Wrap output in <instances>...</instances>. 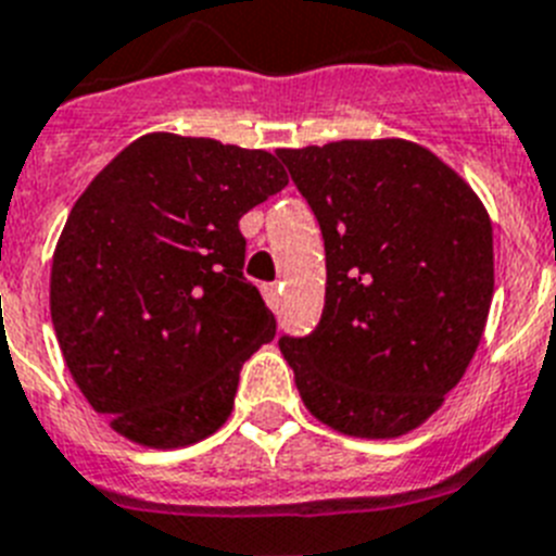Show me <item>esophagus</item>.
<instances>
[{"instance_id": "34e87169", "label": "esophagus", "mask_w": 556, "mask_h": 556, "mask_svg": "<svg viewBox=\"0 0 556 556\" xmlns=\"http://www.w3.org/2000/svg\"><path fill=\"white\" fill-rule=\"evenodd\" d=\"M263 296H265V302H268V307H274V311H277V307H279V288H277V285H263Z\"/></svg>"}]
</instances>
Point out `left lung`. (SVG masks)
I'll return each mask as SVG.
<instances>
[{
  "label": "left lung",
  "instance_id": "obj_1",
  "mask_svg": "<svg viewBox=\"0 0 556 556\" xmlns=\"http://www.w3.org/2000/svg\"><path fill=\"white\" fill-rule=\"evenodd\" d=\"M277 156L327 254L321 321L305 338H279L299 394L346 437H403L476 355L495 288L490 215L465 178L405 139Z\"/></svg>",
  "mask_w": 556,
  "mask_h": 556
}]
</instances>
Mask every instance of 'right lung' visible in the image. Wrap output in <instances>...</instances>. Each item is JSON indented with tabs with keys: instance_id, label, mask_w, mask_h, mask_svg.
<instances>
[{
	"instance_id": "1",
	"label": "right lung",
	"mask_w": 556,
	"mask_h": 556,
	"mask_svg": "<svg viewBox=\"0 0 556 556\" xmlns=\"http://www.w3.org/2000/svg\"><path fill=\"white\" fill-rule=\"evenodd\" d=\"M285 185L268 151L148 134L75 201L52 254V327L119 437L170 451L229 419L240 369L277 336L238 224Z\"/></svg>"
}]
</instances>
